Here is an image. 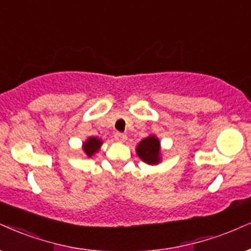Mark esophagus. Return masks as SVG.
<instances>
[{
    "label": "esophagus",
    "instance_id": "obj_1",
    "mask_svg": "<svg viewBox=\"0 0 251 251\" xmlns=\"http://www.w3.org/2000/svg\"><path fill=\"white\" fill-rule=\"evenodd\" d=\"M114 137H115V140L119 142H125L126 140V135L122 134V132H119V131H116L115 134H114Z\"/></svg>",
    "mask_w": 251,
    "mask_h": 251
}]
</instances>
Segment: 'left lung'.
Here are the masks:
<instances>
[{
  "label": "left lung",
  "instance_id": "left-lung-1",
  "mask_svg": "<svg viewBox=\"0 0 251 251\" xmlns=\"http://www.w3.org/2000/svg\"><path fill=\"white\" fill-rule=\"evenodd\" d=\"M159 141L154 136L145 138L138 144L137 154L148 164H157L159 162Z\"/></svg>",
  "mask_w": 251,
  "mask_h": 251
}]
</instances>
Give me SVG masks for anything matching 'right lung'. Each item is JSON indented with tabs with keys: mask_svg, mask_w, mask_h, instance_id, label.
<instances>
[{
	"mask_svg": "<svg viewBox=\"0 0 251 251\" xmlns=\"http://www.w3.org/2000/svg\"><path fill=\"white\" fill-rule=\"evenodd\" d=\"M102 144V141L99 140L97 137H89L87 141L83 143V151L87 154L88 157H92V154H94L97 151L100 149Z\"/></svg>",
	"mask_w": 251,
	"mask_h": 251,
	"instance_id": "right-lung-1",
	"label": "right lung"
}]
</instances>
